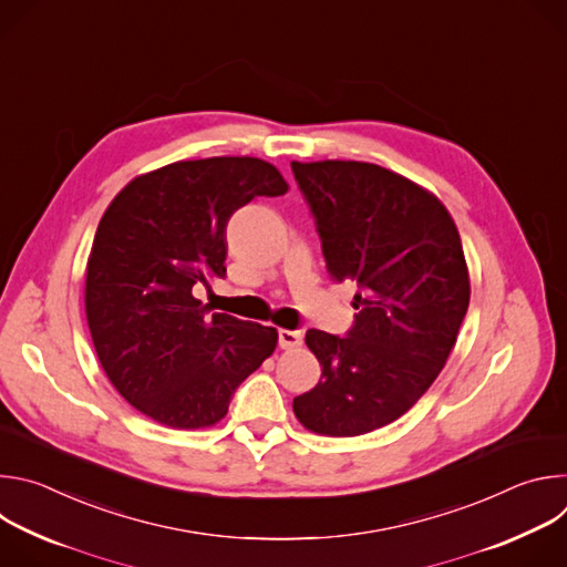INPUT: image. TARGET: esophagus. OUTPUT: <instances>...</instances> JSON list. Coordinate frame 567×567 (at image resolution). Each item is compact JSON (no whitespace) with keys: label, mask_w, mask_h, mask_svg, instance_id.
I'll list each match as a JSON object with an SVG mask.
<instances>
[{"label":"esophagus","mask_w":567,"mask_h":567,"mask_svg":"<svg viewBox=\"0 0 567 567\" xmlns=\"http://www.w3.org/2000/svg\"><path fill=\"white\" fill-rule=\"evenodd\" d=\"M278 343L282 350H293L298 346H302V334L293 332V330H280L278 332Z\"/></svg>","instance_id":"esophagus-1"}]
</instances>
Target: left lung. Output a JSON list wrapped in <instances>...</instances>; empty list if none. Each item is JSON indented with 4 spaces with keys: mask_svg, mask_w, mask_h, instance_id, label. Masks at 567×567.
I'll use <instances>...</instances> for the list:
<instances>
[{
    "mask_svg": "<svg viewBox=\"0 0 567 567\" xmlns=\"http://www.w3.org/2000/svg\"><path fill=\"white\" fill-rule=\"evenodd\" d=\"M334 280H354L348 337L309 330L320 381L293 399L318 435L354 437L411 411L442 372L468 309L457 226L426 188L365 161H291Z\"/></svg>",
    "mask_w": 567,
    "mask_h": 567,
    "instance_id": "left-lung-1",
    "label": "left lung"
}]
</instances>
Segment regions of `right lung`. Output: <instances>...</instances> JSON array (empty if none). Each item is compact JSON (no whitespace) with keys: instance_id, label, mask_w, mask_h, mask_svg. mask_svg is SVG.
<instances>
[{"instance_id":"add662e5","label":"right lung","mask_w":567,"mask_h":567,"mask_svg":"<svg viewBox=\"0 0 567 567\" xmlns=\"http://www.w3.org/2000/svg\"><path fill=\"white\" fill-rule=\"evenodd\" d=\"M289 184L256 156L177 161L134 177L107 206L85 271L99 361L121 396L171 429H208L278 346V330L210 313L195 285L226 276V224Z\"/></svg>"}]
</instances>
